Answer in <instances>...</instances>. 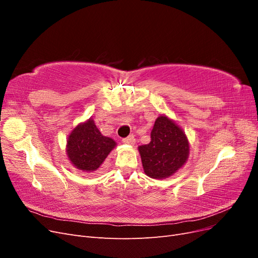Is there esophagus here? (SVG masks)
<instances>
[{"label":"esophagus","mask_w":258,"mask_h":258,"mask_svg":"<svg viewBox=\"0 0 258 258\" xmlns=\"http://www.w3.org/2000/svg\"><path fill=\"white\" fill-rule=\"evenodd\" d=\"M122 142L126 143V144H130V145L135 144V142H136L135 136H134V135H130V136H128L127 138H123V139H122Z\"/></svg>","instance_id":"obj_1"}]
</instances>
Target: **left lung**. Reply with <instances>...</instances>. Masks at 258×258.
Segmentation results:
<instances>
[{
	"mask_svg": "<svg viewBox=\"0 0 258 258\" xmlns=\"http://www.w3.org/2000/svg\"><path fill=\"white\" fill-rule=\"evenodd\" d=\"M139 152L145 174L165 178L175 173L188 158V140L177 124L160 115L151 132V142L139 146Z\"/></svg>",
	"mask_w": 258,
	"mask_h": 258,
	"instance_id": "obj_1",
	"label": "left lung"
}]
</instances>
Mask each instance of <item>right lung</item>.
Wrapping results in <instances>:
<instances>
[{
    "instance_id": "add662e5",
    "label": "right lung",
    "mask_w": 258,
    "mask_h": 258,
    "mask_svg": "<svg viewBox=\"0 0 258 258\" xmlns=\"http://www.w3.org/2000/svg\"><path fill=\"white\" fill-rule=\"evenodd\" d=\"M115 145L114 140L101 135L95 121L89 119L71 132L68 139L67 153L77 169L92 172L102 165Z\"/></svg>"
}]
</instances>
